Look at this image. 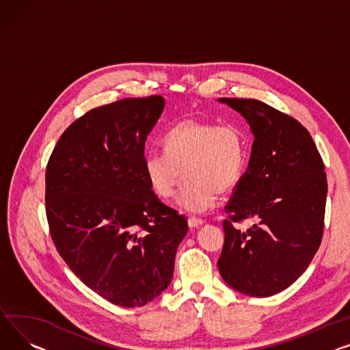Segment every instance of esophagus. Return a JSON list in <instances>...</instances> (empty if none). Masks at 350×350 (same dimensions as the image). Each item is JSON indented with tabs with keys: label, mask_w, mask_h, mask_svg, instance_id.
Wrapping results in <instances>:
<instances>
[{
	"label": "esophagus",
	"mask_w": 350,
	"mask_h": 350,
	"mask_svg": "<svg viewBox=\"0 0 350 350\" xmlns=\"http://www.w3.org/2000/svg\"><path fill=\"white\" fill-rule=\"evenodd\" d=\"M202 224H204V221L200 219V218H196V217L189 218V226H190V228H198V226H201Z\"/></svg>",
	"instance_id": "34e87169"
}]
</instances>
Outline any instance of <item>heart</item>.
Masks as SVG:
<instances>
[{"label":"heart","instance_id":"1","mask_svg":"<svg viewBox=\"0 0 350 350\" xmlns=\"http://www.w3.org/2000/svg\"><path fill=\"white\" fill-rule=\"evenodd\" d=\"M165 148L148 149L144 167L153 191L169 198L187 176L176 204L187 213L211 209L219 193L239 184L246 166V139L235 125L185 120L165 135Z\"/></svg>","mask_w":350,"mask_h":350}]
</instances>
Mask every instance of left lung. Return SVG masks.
Masks as SVG:
<instances>
[{
  "instance_id": "8db88e82",
  "label": "left lung",
  "mask_w": 350,
  "mask_h": 350,
  "mask_svg": "<svg viewBox=\"0 0 350 350\" xmlns=\"http://www.w3.org/2000/svg\"><path fill=\"white\" fill-rule=\"evenodd\" d=\"M250 126L247 170L225 206L218 269L245 295L270 297L290 287L315 256L322 234L327 174L310 132L291 116L247 98H219ZM253 219L247 230L234 221Z\"/></svg>"
}]
</instances>
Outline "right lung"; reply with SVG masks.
I'll list each match as a JSON object with an SVG mask.
<instances>
[{"instance_id":"obj_1","label":"right lung","mask_w":350,"mask_h":350,"mask_svg":"<svg viewBox=\"0 0 350 350\" xmlns=\"http://www.w3.org/2000/svg\"><path fill=\"white\" fill-rule=\"evenodd\" d=\"M165 98L94 108L60 136L46 167V215L55 246L80 280L121 307L165 291L189 230L153 193L144 167L148 135Z\"/></svg>"}]
</instances>
